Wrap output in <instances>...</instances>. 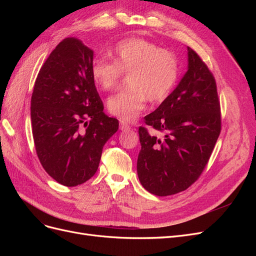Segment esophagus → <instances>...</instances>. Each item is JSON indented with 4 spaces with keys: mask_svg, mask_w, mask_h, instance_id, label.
<instances>
[{
    "mask_svg": "<svg viewBox=\"0 0 256 256\" xmlns=\"http://www.w3.org/2000/svg\"><path fill=\"white\" fill-rule=\"evenodd\" d=\"M120 130H122V131H126V130H130V129H131V127L128 125L127 122H120Z\"/></svg>",
    "mask_w": 256,
    "mask_h": 256,
    "instance_id": "esophagus-1",
    "label": "esophagus"
}]
</instances>
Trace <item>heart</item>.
Here are the masks:
<instances>
[{
    "mask_svg": "<svg viewBox=\"0 0 256 256\" xmlns=\"http://www.w3.org/2000/svg\"><path fill=\"white\" fill-rule=\"evenodd\" d=\"M114 60L97 58L92 63V78L97 86L110 92L129 74V88L108 100V110L124 122L136 120L145 109L147 99L160 104L171 94L180 76L176 54L144 38L131 37L115 44Z\"/></svg>",
    "mask_w": 256,
    "mask_h": 256,
    "instance_id": "1",
    "label": "heart"
}]
</instances>
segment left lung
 <instances>
[{
    "mask_svg": "<svg viewBox=\"0 0 256 256\" xmlns=\"http://www.w3.org/2000/svg\"><path fill=\"white\" fill-rule=\"evenodd\" d=\"M188 72L138 128V176L152 194L166 196L188 189L206 168L221 132L220 102L212 72L188 48Z\"/></svg>",
    "mask_w": 256,
    "mask_h": 256,
    "instance_id": "1",
    "label": "left lung"
}]
</instances>
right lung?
Here are the masks:
<instances>
[{
    "label": "right lung",
    "mask_w": 256,
    "mask_h": 256,
    "mask_svg": "<svg viewBox=\"0 0 256 256\" xmlns=\"http://www.w3.org/2000/svg\"><path fill=\"white\" fill-rule=\"evenodd\" d=\"M92 63L90 49L76 38H65L42 66L30 99L38 159L66 187L95 175L104 145L118 129V120L104 113Z\"/></svg>",
    "instance_id": "1"
}]
</instances>
